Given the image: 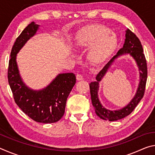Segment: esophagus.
Returning <instances> with one entry per match:
<instances>
[{"instance_id":"esophagus-1","label":"esophagus","mask_w":155,"mask_h":155,"mask_svg":"<svg viewBox=\"0 0 155 155\" xmlns=\"http://www.w3.org/2000/svg\"><path fill=\"white\" fill-rule=\"evenodd\" d=\"M77 79L78 81H82V80H83V76L81 75V74H78L77 75Z\"/></svg>"}]
</instances>
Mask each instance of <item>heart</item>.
I'll list each match as a JSON object with an SVG mask.
<instances>
[{
    "label": "heart",
    "mask_w": 155,
    "mask_h": 155,
    "mask_svg": "<svg viewBox=\"0 0 155 155\" xmlns=\"http://www.w3.org/2000/svg\"><path fill=\"white\" fill-rule=\"evenodd\" d=\"M108 28L101 25L83 27L76 34L74 48L80 51L88 48L87 59L94 65L102 64L114 53L117 46L116 37L109 33Z\"/></svg>",
    "instance_id": "1"
}]
</instances>
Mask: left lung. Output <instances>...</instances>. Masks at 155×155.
I'll return each mask as SVG.
<instances>
[{"label": "left lung", "mask_w": 155, "mask_h": 155, "mask_svg": "<svg viewBox=\"0 0 155 155\" xmlns=\"http://www.w3.org/2000/svg\"><path fill=\"white\" fill-rule=\"evenodd\" d=\"M125 40L123 47L119 50L117 54L107 63L101 72L97 74L96 81L90 84V94L92 105L95 109L96 115L101 119L109 121H116L124 118L129 115L135 108L145 91L147 80V64L146 60L143 52V48L140 40L134 33L128 29L126 30ZM129 54L135 60L140 73V82L136 95L127 106L118 110H109L105 108L101 104L98 98L97 91L99 89V82L106 74L109 68L114 60L122 55Z\"/></svg>", "instance_id": "1"}]
</instances>
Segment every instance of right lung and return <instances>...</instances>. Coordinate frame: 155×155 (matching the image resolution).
I'll use <instances>...</instances> for the list:
<instances>
[{
	"label": "right lung",
	"mask_w": 155,
	"mask_h": 155,
	"mask_svg": "<svg viewBox=\"0 0 155 155\" xmlns=\"http://www.w3.org/2000/svg\"><path fill=\"white\" fill-rule=\"evenodd\" d=\"M40 25L32 22L16 39L12 49L8 68V81L14 101L20 109L34 121L54 123L64 114L67 98L76 83L74 73L59 74L41 90H33L26 85L20 74L17 54L28 40L35 35Z\"/></svg>",
	"instance_id": "add662e5"
}]
</instances>
